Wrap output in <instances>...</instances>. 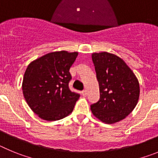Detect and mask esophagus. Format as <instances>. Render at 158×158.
Masks as SVG:
<instances>
[{"instance_id":"1","label":"esophagus","mask_w":158,"mask_h":158,"mask_svg":"<svg viewBox=\"0 0 158 158\" xmlns=\"http://www.w3.org/2000/svg\"><path fill=\"white\" fill-rule=\"evenodd\" d=\"M81 94L83 96H86V95H87V91H86V90H84V91L81 92Z\"/></svg>"}]
</instances>
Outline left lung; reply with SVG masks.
Instances as JSON below:
<instances>
[{"label": "left lung", "mask_w": 158, "mask_h": 158, "mask_svg": "<svg viewBox=\"0 0 158 158\" xmlns=\"http://www.w3.org/2000/svg\"><path fill=\"white\" fill-rule=\"evenodd\" d=\"M100 98L91 105L96 118L107 124L123 120L135 109L140 94L138 78L123 60L111 53L92 54Z\"/></svg>", "instance_id": "1"}]
</instances>
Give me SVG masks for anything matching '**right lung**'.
Returning a JSON list of instances; mask_svg holds the SVG:
<instances>
[{"instance_id": "add662e5", "label": "right lung", "mask_w": 158, "mask_h": 158, "mask_svg": "<svg viewBox=\"0 0 158 158\" xmlns=\"http://www.w3.org/2000/svg\"><path fill=\"white\" fill-rule=\"evenodd\" d=\"M78 52L54 51L32 61L24 73L22 90L31 109L42 119L56 121L72 113L80 95L69 89V69Z\"/></svg>"}]
</instances>
